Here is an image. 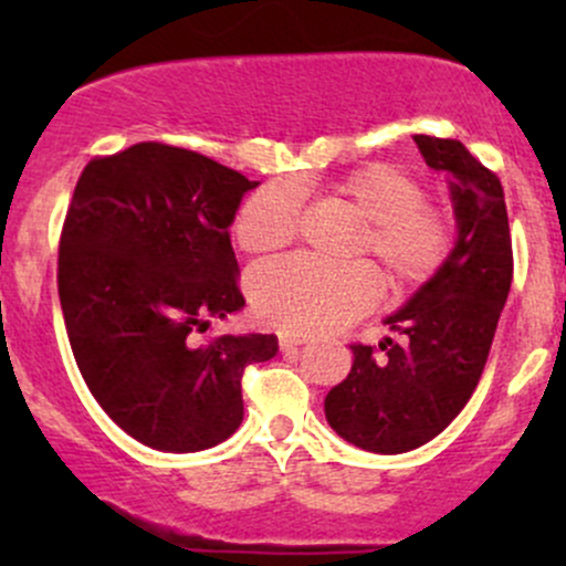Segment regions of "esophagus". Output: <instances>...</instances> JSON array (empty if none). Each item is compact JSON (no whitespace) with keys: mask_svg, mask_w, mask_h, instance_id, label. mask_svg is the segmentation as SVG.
Wrapping results in <instances>:
<instances>
[{"mask_svg":"<svg viewBox=\"0 0 566 566\" xmlns=\"http://www.w3.org/2000/svg\"><path fill=\"white\" fill-rule=\"evenodd\" d=\"M314 340L311 335H297V333H282L279 335V348L282 350H295L301 346H308V343Z\"/></svg>","mask_w":566,"mask_h":566,"instance_id":"obj_1","label":"esophagus"}]
</instances>
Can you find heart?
<instances>
[{"label": "heart", "instance_id": "1", "mask_svg": "<svg viewBox=\"0 0 566 566\" xmlns=\"http://www.w3.org/2000/svg\"><path fill=\"white\" fill-rule=\"evenodd\" d=\"M333 193L361 220L350 255L380 269L388 295L405 297L439 274L454 247V223L426 201L412 175L386 161H369L333 180ZM303 191L295 180H269L239 207L233 233L247 252H276L295 242ZM258 316L287 333H324L367 314L378 297V276L367 263H319L282 258L258 265L250 279Z\"/></svg>", "mask_w": 566, "mask_h": 566}]
</instances>
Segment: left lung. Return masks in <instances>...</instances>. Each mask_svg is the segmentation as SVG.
Here are the masks:
<instances>
[{
    "label": "left lung",
    "instance_id": "1",
    "mask_svg": "<svg viewBox=\"0 0 566 566\" xmlns=\"http://www.w3.org/2000/svg\"><path fill=\"white\" fill-rule=\"evenodd\" d=\"M431 170L450 178L458 242L439 274L386 319L399 340L354 343V367L324 399L337 437L399 454L439 437L482 378L513 279L500 178L452 138L415 135Z\"/></svg>",
    "mask_w": 566,
    "mask_h": 566
}]
</instances>
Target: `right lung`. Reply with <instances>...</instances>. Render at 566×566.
<instances>
[{
    "mask_svg": "<svg viewBox=\"0 0 566 566\" xmlns=\"http://www.w3.org/2000/svg\"><path fill=\"white\" fill-rule=\"evenodd\" d=\"M255 180L188 148L135 143L76 180L57 295L76 367L122 431L165 452L216 447L244 418L247 365L276 335H220L244 305L229 226Z\"/></svg>",
    "mask_w": 566,
    "mask_h": 566,
    "instance_id": "1",
    "label": "right lung"
}]
</instances>
